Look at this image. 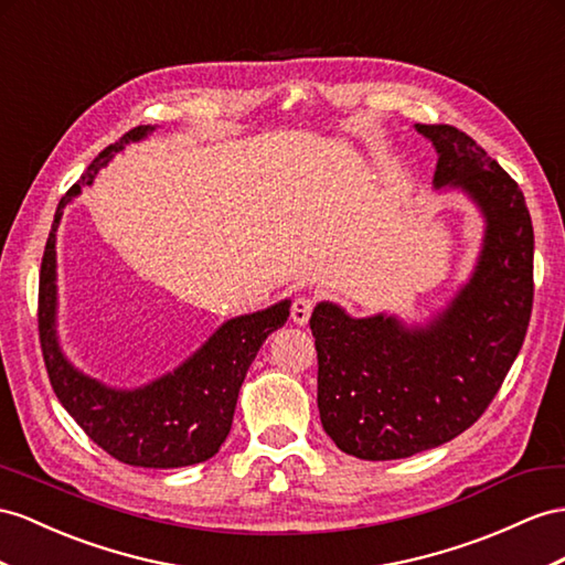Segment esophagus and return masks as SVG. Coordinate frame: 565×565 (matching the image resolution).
Listing matches in <instances>:
<instances>
[{
  "label": "esophagus",
  "instance_id": "34e87169",
  "mask_svg": "<svg viewBox=\"0 0 565 565\" xmlns=\"http://www.w3.org/2000/svg\"><path fill=\"white\" fill-rule=\"evenodd\" d=\"M312 310H315V300L308 296H298L291 306V320L296 324H308Z\"/></svg>",
  "mask_w": 565,
  "mask_h": 565
}]
</instances>
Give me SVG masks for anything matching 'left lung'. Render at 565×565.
<instances>
[{
    "instance_id": "left-lung-1",
    "label": "left lung",
    "mask_w": 565,
    "mask_h": 565,
    "mask_svg": "<svg viewBox=\"0 0 565 565\" xmlns=\"http://www.w3.org/2000/svg\"><path fill=\"white\" fill-rule=\"evenodd\" d=\"M439 152L434 185L462 188L487 220L472 279L437 320H353L331 302L310 317L317 406L343 454L396 460L451 441L494 401L532 315L534 231L525 195L468 134L417 124Z\"/></svg>"
}]
</instances>
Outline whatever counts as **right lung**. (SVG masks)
<instances>
[{
  "label": "right lung",
  "instance_id": "add662e5",
  "mask_svg": "<svg viewBox=\"0 0 565 565\" xmlns=\"http://www.w3.org/2000/svg\"><path fill=\"white\" fill-rule=\"evenodd\" d=\"M150 131V126H136L124 134V138L93 159L83 179L71 185L68 193L60 200L40 265L38 331L56 398L103 451L136 468H183L207 460L220 451L228 437L231 423H234L245 372L255 360L259 345L274 329L286 322L291 302L281 300L263 312L228 320L179 370L136 388V392L107 388L105 384L85 377L68 363L60 351L54 331L56 226H60L66 202L81 193V185H90L95 173L126 142L140 140Z\"/></svg>",
  "mask_w": 565,
  "mask_h": 565
}]
</instances>
